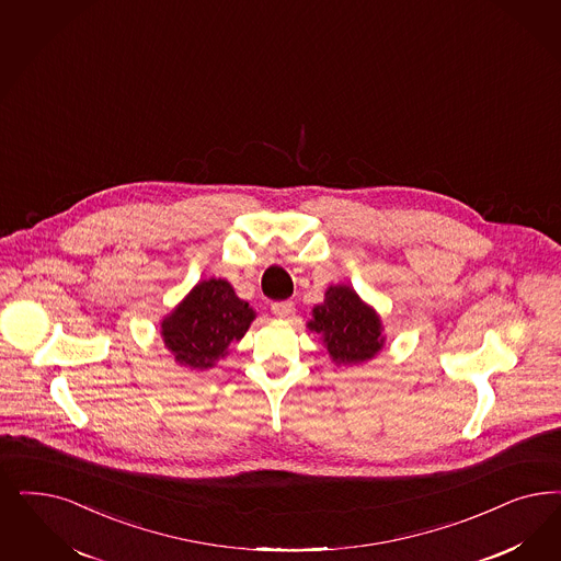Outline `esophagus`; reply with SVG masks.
Returning <instances> with one entry per match:
<instances>
[{"mask_svg":"<svg viewBox=\"0 0 561 561\" xmlns=\"http://www.w3.org/2000/svg\"><path fill=\"white\" fill-rule=\"evenodd\" d=\"M271 310H273V314H277V317H288V314L294 312V302H290V300L273 302V305H271Z\"/></svg>","mask_w":561,"mask_h":561,"instance_id":"esophagus-1","label":"esophagus"}]
</instances>
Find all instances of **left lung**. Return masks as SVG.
I'll use <instances>...</instances> for the list:
<instances>
[{
  "label": "left lung",
  "mask_w": 561,
  "mask_h": 561,
  "mask_svg": "<svg viewBox=\"0 0 561 561\" xmlns=\"http://www.w3.org/2000/svg\"><path fill=\"white\" fill-rule=\"evenodd\" d=\"M309 328L323 335L337 365L363 363L383 346L379 317L348 286H333L325 291V302L312 309Z\"/></svg>",
  "instance_id": "8db88e82"
}]
</instances>
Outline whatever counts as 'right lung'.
<instances>
[{"instance_id": "1", "label": "right lung", "mask_w": 561, "mask_h": 561, "mask_svg": "<svg viewBox=\"0 0 561 561\" xmlns=\"http://www.w3.org/2000/svg\"><path fill=\"white\" fill-rule=\"evenodd\" d=\"M252 319L249 302L240 300L226 279H209L201 282L163 321L161 333L178 363L209 368L247 333Z\"/></svg>"}]
</instances>
